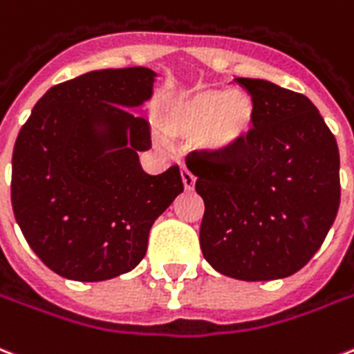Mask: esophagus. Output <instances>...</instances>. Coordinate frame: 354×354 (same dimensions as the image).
<instances>
[{"instance_id":"1","label":"esophagus","mask_w":354,"mask_h":354,"mask_svg":"<svg viewBox=\"0 0 354 354\" xmlns=\"http://www.w3.org/2000/svg\"><path fill=\"white\" fill-rule=\"evenodd\" d=\"M182 182H183V187L187 189V191H193L195 189V176L187 171V169H182Z\"/></svg>"}]
</instances>
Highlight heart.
Listing matches in <instances>:
<instances>
[{
  "mask_svg": "<svg viewBox=\"0 0 354 354\" xmlns=\"http://www.w3.org/2000/svg\"><path fill=\"white\" fill-rule=\"evenodd\" d=\"M254 118L256 105L249 93L207 87L172 98L163 107L159 122L167 133L198 135L206 152L226 156L247 142Z\"/></svg>",
  "mask_w": 354,
  "mask_h": 354,
  "instance_id": "b5f03b06",
  "label": "heart"
}]
</instances>
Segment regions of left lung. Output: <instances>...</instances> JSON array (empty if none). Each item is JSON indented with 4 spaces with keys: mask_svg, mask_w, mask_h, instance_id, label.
<instances>
[{
    "mask_svg": "<svg viewBox=\"0 0 354 354\" xmlns=\"http://www.w3.org/2000/svg\"><path fill=\"white\" fill-rule=\"evenodd\" d=\"M237 83L256 105L247 142L226 156L185 159L206 206L201 249L232 279H286L308 263L336 219L338 145L304 94L266 80Z\"/></svg>",
    "mask_w": 354,
    "mask_h": 354,
    "instance_id": "1",
    "label": "left lung"
}]
</instances>
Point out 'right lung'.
<instances>
[{
	"label": "right lung",
	"mask_w": 354,
	"mask_h": 354,
	"mask_svg": "<svg viewBox=\"0 0 354 354\" xmlns=\"http://www.w3.org/2000/svg\"><path fill=\"white\" fill-rule=\"evenodd\" d=\"M145 66L93 70L51 87L21 126L10 201L33 252L64 279L100 282L145 258L148 234L183 191L178 165L142 171L150 126L128 109L152 98Z\"/></svg>",
	"instance_id": "obj_1"
}]
</instances>
